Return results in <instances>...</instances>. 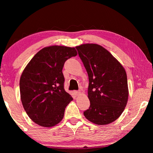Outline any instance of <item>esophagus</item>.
I'll list each match as a JSON object with an SVG mask.
<instances>
[{"mask_svg": "<svg viewBox=\"0 0 153 153\" xmlns=\"http://www.w3.org/2000/svg\"><path fill=\"white\" fill-rule=\"evenodd\" d=\"M79 91H75L74 92V94H75V95H76V96H78L79 94Z\"/></svg>", "mask_w": 153, "mask_h": 153, "instance_id": "esophagus-1", "label": "esophagus"}]
</instances>
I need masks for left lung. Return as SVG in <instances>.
Instances as JSON below:
<instances>
[{
    "label": "left lung",
    "instance_id": "8db88e82",
    "mask_svg": "<svg viewBox=\"0 0 153 153\" xmlns=\"http://www.w3.org/2000/svg\"><path fill=\"white\" fill-rule=\"evenodd\" d=\"M76 48L89 79L90 106L84 112L85 117L99 126L112 123L120 117L128 100L125 69L107 49L97 44H84Z\"/></svg>",
    "mask_w": 153,
    "mask_h": 153
}]
</instances>
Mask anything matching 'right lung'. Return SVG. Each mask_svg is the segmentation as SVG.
<instances>
[{
	"instance_id": "right-lung-1",
	"label": "right lung",
	"mask_w": 153,
	"mask_h": 153,
	"mask_svg": "<svg viewBox=\"0 0 153 153\" xmlns=\"http://www.w3.org/2000/svg\"><path fill=\"white\" fill-rule=\"evenodd\" d=\"M77 55L74 47L46 46L33 56L23 71L21 100L27 115L38 125L51 128L63 120L73 98L64 90L62 70L65 62Z\"/></svg>"
}]
</instances>
